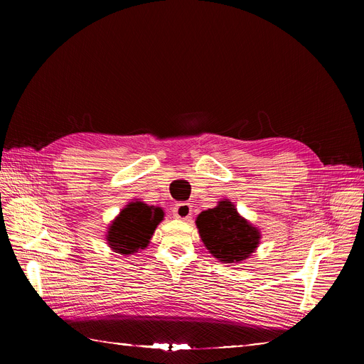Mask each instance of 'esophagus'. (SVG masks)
I'll return each instance as SVG.
<instances>
[{
	"mask_svg": "<svg viewBox=\"0 0 364 364\" xmlns=\"http://www.w3.org/2000/svg\"><path fill=\"white\" fill-rule=\"evenodd\" d=\"M174 218L178 220H188L191 218V204L190 203H178L173 209Z\"/></svg>",
	"mask_w": 364,
	"mask_h": 364,
	"instance_id": "esophagus-1",
	"label": "esophagus"
}]
</instances>
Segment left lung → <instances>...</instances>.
<instances>
[{"instance_id":"1","label":"left lung","mask_w":364,"mask_h":364,"mask_svg":"<svg viewBox=\"0 0 364 364\" xmlns=\"http://www.w3.org/2000/svg\"><path fill=\"white\" fill-rule=\"evenodd\" d=\"M200 239L205 249L222 264H240L261 243V230L239 215L229 198L196 218Z\"/></svg>"}]
</instances>
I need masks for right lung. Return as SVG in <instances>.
I'll use <instances>...</instances> for the list:
<instances>
[{
  "mask_svg": "<svg viewBox=\"0 0 364 364\" xmlns=\"http://www.w3.org/2000/svg\"><path fill=\"white\" fill-rule=\"evenodd\" d=\"M164 220V210L141 200L129 201L107 230V243L122 256L135 255L151 242L157 226Z\"/></svg>",
  "mask_w": 364,
  "mask_h": 364,
  "instance_id": "right-lung-1",
  "label": "right lung"
}]
</instances>
